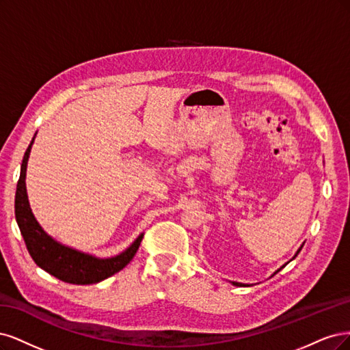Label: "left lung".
<instances>
[{
  "instance_id": "8db88e82",
  "label": "left lung",
  "mask_w": 350,
  "mask_h": 350,
  "mask_svg": "<svg viewBox=\"0 0 350 350\" xmlns=\"http://www.w3.org/2000/svg\"><path fill=\"white\" fill-rule=\"evenodd\" d=\"M299 252H301V249L298 250V253H299ZM298 253H297V254H298ZM297 254H295V256H297ZM234 285H241V284H235V282H234Z\"/></svg>"
}]
</instances>
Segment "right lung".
<instances>
[{"instance_id": "1", "label": "right lung", "mask_w": 350, "mask_h": 350, "mask_svg": "<svg viewBox=\"0 0 350 350\" xmlns=\"http://www.w3.org/2000/svg\"><path fill=\"white\" fill-rule=\"evenodd\" d=\"M31 144L33 141L26 150L23 163H21V172L17 182L14 204L16 219L18 224L20 232L25 239L29 254L39 267L46 270L52 276L66 282V284L92 285L118 273L119 270L125 267L132 260L133 256L137 254L144 235H139L137 241H135L128 250L110 258H96L93 256L72 250L70 247H65L51 239V237L42 230L35 217H33L27 200L25 178Z\"/></svg>"}]
</instances>
